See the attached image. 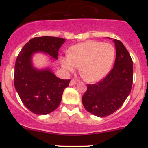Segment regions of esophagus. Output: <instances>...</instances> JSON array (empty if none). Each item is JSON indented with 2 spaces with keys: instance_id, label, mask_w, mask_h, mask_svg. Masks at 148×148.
<instances>
[{
  "instance_id": "1",
  "label": "esophagus",
  "mask_w": 148,
  "mask_h": 148,
  "mask_svg": "<svg viewBox=\"0 0 148 148\" xmlns=\"http://www.w3.org/2000/svg\"><path fill=\"white\" fill-rule=\"evenodd\" d=\"M76 83H77V81H76L75 79H73L71 80L70 83H69V85H70V86H73V85H75V84H76Z\"/></svg>"
}]
</instances>
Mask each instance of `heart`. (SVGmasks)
Segmentation results:
<instances>
[{
  "label": "heart",
  "mask_w": 148,
  "mask_h": 148,
  "mask_svg": "<svg viewBox=\"0 0 148 148\" xmlns=\"http://www.w3.org/2000/svg\"><path fill=\"white\" fill-rule=\"evenodd\" d=\"M115 56L111 44L88 41L72 46L68 56L60 58L64 70L72 72L79 67L81 76L86 81L95 82L103 79L111 69Z\"/></svg>",
  "instance_id": "1"
}]
</instances>
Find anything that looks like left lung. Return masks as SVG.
Masks as SVG:
<instances>
[{"mask_svg": "<svg viewBox=\"0 0 148 148\" xmlns=\"http://www.w3.org/2000/svg\"><path fill=\"white\" fill-rule=\"evenodd\" d=\"M116 58L113 68L95 84H88L82 97L83 105L97 117L108 116L123 106L133 84V61L120 40H113Z\"/></svg>", "mask_w": 148, "mask_h": 148, "instance_id": "obj_1", "label": "left lung"}]
</instances>
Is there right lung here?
Masks as SVG:
<instances>
[{
    "label": "right lung",
    "mask_w": 148,
    "mask_h": 148,
    "mask_svg": "<svg viewBox=\"0 0 148 148\" xmlns=\"http://www.w3.org/2000/svg\"><path fill=\"white\" fill-rule=\"evenodd\" d=\"M65 39L36 37L23 46L14 66L15 89L25 106L37 115H47L58 108L64 90L70 80L60 79L49 69L40 70L32 64L34 53L44 52L58 59L59 49Z\"/></svg>",
    "instance_id": "right-lung-1"
}]
</instances>
